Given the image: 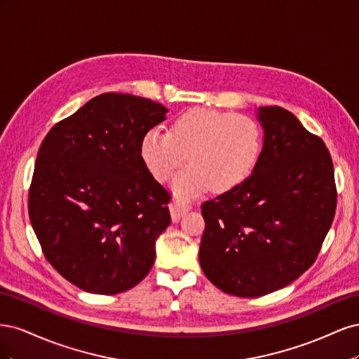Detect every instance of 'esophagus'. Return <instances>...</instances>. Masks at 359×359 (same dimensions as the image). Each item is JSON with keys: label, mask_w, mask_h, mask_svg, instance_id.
<instances>
[{"label": "esophagus", "mask_w": 359, "mask_h": 359, "mask_svg": "<svg viewBox=\"0 0 359 359\" xmlns=\"http://www.w3.org/2000/svg\"><path fill=\"white\" fill-rule=\"evenodd\" d=\"M189 211V206H182L181 203H172L170 205V217L173 223H178L181 217L184 215V212Z\"/></svg>", "instance_id": "34e87169"}]
</instances>
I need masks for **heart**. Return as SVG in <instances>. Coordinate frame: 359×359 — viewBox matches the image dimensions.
I'll return each instance as SVG.
<instances>
[{
	"mask_svg": "<svg viewBox=\"0 0 359 359\" xmlns=\"http://www.w3.org/2000/svg\"><path fill=\"white\" fill-rule=\"evenodd\" d=\"M262 128L255 118L214 109H191L170 130L151 128L140 154L153 177L168 181L184 163L191 165L173 181L184 198L205 191L235 189L252 175L262 151Z\"/></svg>",
	"mask_w": 359,
	"mask_h": 359,
	"instance_id": "1",
	"label": "heart"
}]
</instances>
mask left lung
<instances>
[{
  "label": "left lung",
  "instance_id": "1",
  "mask_svg": "<svg viewBox=\"0 0 359 359\" xmlns=\"http://www.w3.org/2000/svg\"><path fill=\"white\" fill-rule=\"evenodd\" d=\"M264 147L243 184L202 205L199 262L229 295L257 298L314 264L334 220V166L323 140L280 106L259 107Z\"/></svg>",
  "mask_w": 359,
  "mask_h": 359
}]
</instances>
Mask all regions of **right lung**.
Segmentation results:
<instances>
[{
    "mask_svg": "<svg viewBox=\"0 0 359 359\" xmlns=\"http://www.w3.org/2000/svg\"><path fill=\"white\" fill-rule=\"evenodd\" d=\"M166 114L144 97L106 93L43 139L29 220L48 262L85 292L128 290L154 265L170 194L151 175L140 144Z\"/></svg>",
    "mask_w": 359,
    "mask_h": 359,
    "instance_id": "1",
    "label": "right lung"
}]
</instances>
